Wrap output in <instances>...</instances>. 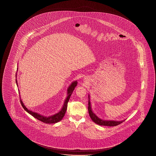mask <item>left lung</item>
I'll use <instances>...</instances> for the list:
<instances>
[{"instance_id":"left-lung-1","label":"left lung","mask_w":156,"mask_h":156,"mask_svg":"<svg viewBox=\"0 0 156 156\" xmlns=\"http://www.w3.org/2000/svg\"><path fill=\"white\" fill-rule=\"evenodd\" d=\"M89 106H88V110H89V113L90 115V118L92 119V121L94 122L99 125L101 126H115L118 125H119L120 123H122L123 121H125V119L122 120V121H113V120H105L99 118L95 114L93 113V110L91 109V103L90 101V95L89 94Z\"/></svg>"}]
</instances>
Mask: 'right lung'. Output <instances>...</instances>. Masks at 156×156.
<instances>
[{"instance_id": "add662e5", "label": "right lung", "mask_w": 156, "mask_h": 156, "mask_svg": "<svg viewBox=\"0 0 156 156\" xmlns=\"http://www.w3.org/2000/svg\"><path fill=\"white\" fill-rule=\"evenodd\" d=\"M16 83L17 86H18L16 79ZM77 83H78L77 81L74 80L71 83V85L68 87L67 90V97H66V99H65V101H64V103H63L62 109L58 113L54 114V115H52L47 117V116L43 115H41V114L38 113H36V112H33V111L29 110L24 105L21 99H20V103H21L22 106H23V109L28 113L31 114L32 116H33L34 118H37L38 120L42 121V122L49 123V124L50 123H55L58 122L59 121L62 120V118H63V117L65 116V114L66 113V110H67L68 102L69 101L70 96L72 94L73 91L75 89V87L76 86Z\"/></svg>"}]
</instances>
